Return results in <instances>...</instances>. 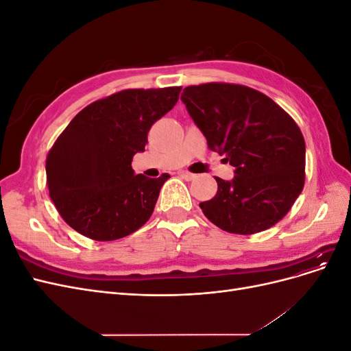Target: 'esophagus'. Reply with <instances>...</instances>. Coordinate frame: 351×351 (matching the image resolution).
Returning a JSON list of instances; mask_svg holds the SVG:
<instances>
[{
  "instance_id": "34e87169",
  "label": "esophagus",
  "mask_w": 351,
  "mask_h": 351,
  "mask_svg": "<svg viewBox=\"0 0 351 351\" xmlns=\"http://www.w3.org/2000/svg\"><path fill=\"white\" fill-rule=\"evenodd\" d=\"M178 176L182 177V178H184V180H187V182H190V180H193V178L196 177L195 174L189 173V171H180V173H178Z\"/></svg>"
}]
</instances>
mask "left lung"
Listing matches in <instances>:
<instances>
[{
    "label": "left lung",
    "mask_w": 351,
    "mask_h": 351,
    "mask_svg": "<svg viewBox=\"0 0 351 351\" xmlns=\"http://www.w3.org/2000/svg\"><path fill=\"white\" fill-rule=\"evenodd\" d=\"M209 149L226 155L234 178L200 202L221 230L253 234L277 224L304 186L306 145L291 117L267 95L241 84L205 83L182 93Z\"/></svg>",
    "instance_id": "obj_1"
}]
</instances>
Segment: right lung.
I'll list each match as a JSON object with an SVG mask.
<instances>
[{
    "instance_id": "1",
    "label": "right lung",
    "mask_w": 351,
    "mask_h": 351,
    "mask_svg": "<svg viewBox=\"0 0 351 351\" xmlns=\"http://www.w3.org/2000/svg\"><path fill=\"white\" fill-rule=\"evenodd\" d=\"M182 88L127 89L95 101L66 127L47 156L49 197L80 234L111 241L151 218L169 178L134 174L152 124L173 110Z\"/></svg>"
}]
</instances>
